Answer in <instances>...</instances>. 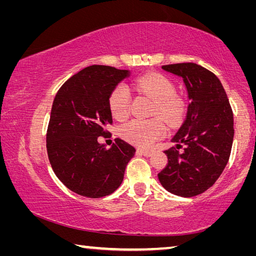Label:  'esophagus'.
<instances>
[{
  "instance_id": "34e87169",
  "label": "esophagus",
  "mask_w": 256,
  "mask_h": 256,
  "mask_svg": "<svg viewBox=\"0 0 256 256\" xmlns=\"http://www.w3.org/2000/svg\"><path fill=\"white\" fill-rule=\"evenodd\" d=\"M138 154L144 156V157H150L152 154V150H146V149H138Z\"/></svg>"
}]
</instances>
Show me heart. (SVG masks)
<instances>
[{"mask_svg":"<svg viewBox=\"0 0 256 256\" xmlns=\"http://www.w3.org/2000/svg\"><path fill=\"white\" fill-rule=\"evenodd\" d=\"M138 92L146 94L156 102L154 112L162 116L167 122H174L178 118L180 104L177 100L176 88L168 78L160 74H146L136 80ZM108 105L112 115L116 120H124L128 116L131 105V92L125 84H118L112 90ZM166 133V126L162 120L152 118L149 120H132L123 124L120 134L125 141L134 146L146 148L162 138Z\"/></svg>","mask_w":256,"mask_h":256,"instance_id":"obj_1","label":"heart"}]
</instances>
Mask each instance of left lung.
<instances>
[{
  "label": "left lung",
  "mask_w": 256,
  "mask_h": 256,
  "mask_svg": "<svg viewBox=\"0 0 256 256\" xmlns=\"http://www.w3.org/2000/svg\"><path fill=\"white\" fill-rule=\"evenodd\" d=\"M162 70L183 79L190 104L185 120L170 140L175 146L164 151L168 162L158 180L175 196H196L216 183L228 162L232 112L222 82L206 68L178 63ZM182 144L184 150L180 153Z\"/></svg>",
  "instance_id": "left-lung-1"
}]
</instances>
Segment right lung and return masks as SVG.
Here are the masks:
<instances>
[{
	"label": "right lung",
	"instance_id": "right-lung-1",
	"mask_svg": "<svg viewBox=\"0 0 256 256\" xmlns=\"http://www.w3.org/2000/svg\"><path fill=\"white\" fill-rule=\"evenodd\" d=\"M128 70L92 66L71 76L54 98L46 136L55 175L68 190L86 198L110 196L122 184L136 149L116 138L110 149L98 142L112 118L108 99Z\"/></svg>",
	"mask_w": 256,
	"mask_h": 256
}]
</instances>
